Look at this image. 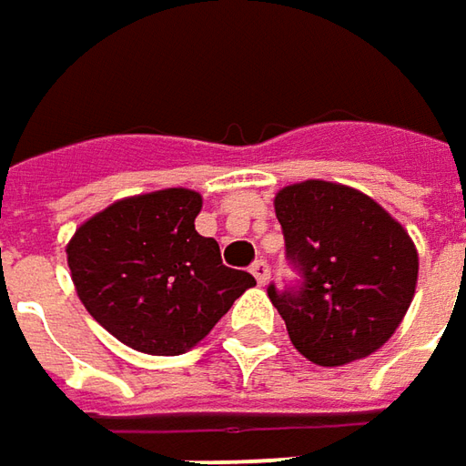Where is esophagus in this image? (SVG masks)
Returning a JSON list of instances; mask_svg holds the SVG:
<instances>
[{
    "instance_id": "1",
    "label": "esophagus",
    "mask_w": 466,
    "mask_h": 466,
    "mask_svg": "<svg viewBox=\"0 0 466 466\" xmlns=\"http://www.w3.org/2000/svg\"><path fill=\"white\" fill-rule=\"evenodd\" d=\"M251 274H254L258 284H267L269 282V264L264 258H258V261H254V267H251Z\"/></svg>"
}]
</instances>
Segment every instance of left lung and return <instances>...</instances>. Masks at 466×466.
I'll return each mask as SVG.
<instances>
[{"instance_id":"obj_1","label":"left lung","mask_w":466,"mask_h":466,"mask_svg":"<svg viewBox=\"0 0 466 466\" xmlns=\"http://www.w3.org/2000/svg\"><path fill=\"white\" fill-rule=\"evenodd\" d=\"M298 287L269 284L289 341L320 367L374 354L408 313L418 251L408 230L371 197L323 179L289 184L274 197Z\"/></svg>"}]
</instances>
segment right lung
<instances>
[{"label": "right lung", "mask_w": 466, "mask_h": 466, "mask_svg": "<svg viewBox=\"0 0 466 466\" xmlns=\"http://www.w3.org/2000/svg\"><path fill=\"white\" fill-rule=\"evenodd\" d=\"M199 210L202 197L192 189H158L117 199L68 240L76 295L125 346L184 354L256 284L248 271L223 264L218 240L197 233Z\"/></svg>", "instance_id": "add662e5"}]
</instances>
